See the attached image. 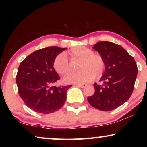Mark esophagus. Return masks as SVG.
<instances>
[{"label":"esophagus","instance_id":"34e87169","mask_svg":"<svg viewBox=\"0 0 147 147\" xmlns=\"http://www.w3.org/2000/svg\"><path fill=\"white\" fill-rule=\"evenodd\" d=\"M77 86H78V87H81V88H85V87H86V86H87V84H77V85H76Z\"/></svg>","mask_w":147,"mask_h":147}]
</instances>
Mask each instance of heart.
<instances>
[{
  "label": "heart",
  "mask_w": 147,
  "mask_h": 147,
  "mask_svg": "<svg viewBox=\"0 0 147 147\" xmlns=\"http://www.w3.org/2000/svg\"><path fill=\"white\" fill-rule=\"evenodd\" d=\"M71 58L81 59L78 65L80 71L71 72L65 76L63 82L66 84H83L94 78H99L106 69L105 60L102 55L94 53L93 50L84 46L72 48L68 52ZM53 67L59 75H65L70 70L69 62L65 55L60 53L53 61Z\"/></svg>",
  "instance_id": "b5f03b06"
}]
</instances>
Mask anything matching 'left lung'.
<instances>
[{"label": "left lung", "mask_w": 147, "mask_h": 147, "mask_svg": "<svg viewBox=\"0 0 147 147\" xmlns=\"http://www.w3.org/2000/svg\"><path fill=\"white\" fill-rule=\"evenodd\" d=\"M105 60L106 69L100 81L94 83L95 92L88 101L102 111L114 110L129 99L133 92L138 68L134 58L121 45L109 41H100L94 45Z\"/></svg>", "instance_id": "1"}]
</instances>
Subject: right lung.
I'll return each instance as SVG.
<instances>
[{
  "label": "right lung",
  "mask_w": 147,
  "mask_h": 147,
  "mask_svg": "<svg viewBox=\"0 0 147 147\" xmlns=\"http://www.w3.org/2000/svg\"><path fill=\"white\" fill-rule=\"evenodd\" d=\"M66 48L48 47L30 54L20 63L17 74L18 92L25 105L38 113L57 111L66 100L72 86H52L60 80L53 67L55 57Z\"/></svg>",
  "instance_id": "add662e5"
}]
</instances>
